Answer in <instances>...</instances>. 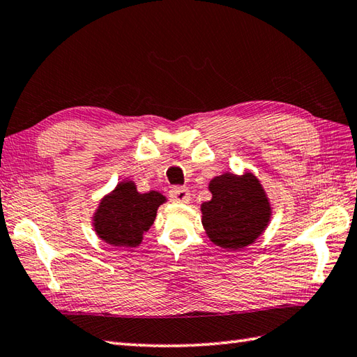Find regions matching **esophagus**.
Segmentation results:
<instances>
[{
	"label": "esophagus",
	"mask_w": 357,
	"mask_h": 357,
	"mask_svg": "<svg viewBox=\"0 0 357 357\" xmlns=\"http://www.w3.org/2000/svg\"><path fill=\"white\" fill-rule=\"evenodd\" d=\"M169 197L172 202H176V203H188L189 199H191V192H189L188 188L176 186L169 191Z\"/></svg>",
	"instance_id": "1"
}]
</instances>
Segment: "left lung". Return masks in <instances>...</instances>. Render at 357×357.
I'll list each match as a JSON object with an SVG mask.
<instances>
[{"label":"left lung","instance_id":"8db88e82","mask_svg":"<svg viewBox=\"0 0 357 357\" xmlns=\"http://www.w3.org/2000/svg\"><path fill=\"white\" fill-rule=\"evenodd\" d=\"M209 202L202 203V225L214 245L237 251L256 242L268 228L273 208L252 172H225L209 181Z\"/></svg>","mask_w":357,"mask_h":357}]
</instances>
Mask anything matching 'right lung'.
<instances>
[{
	"mask_svg": "<svg viewBox=\"0 0 357 357\" xmlns=\"http://www.w3.org/2000/svg\"><path fill=\"white\" fill-rule=\"evenodd\" d=\"M166 197L158 191L138 192L132 180H123L100 200L92 215L96 234L111 246L135 248L152 227Z\"/></svg>",
	"mask_w": 357,
	"mask_h": 357,
	"instance_id": "1",
	"label": "right lung"
}]
</instances>
